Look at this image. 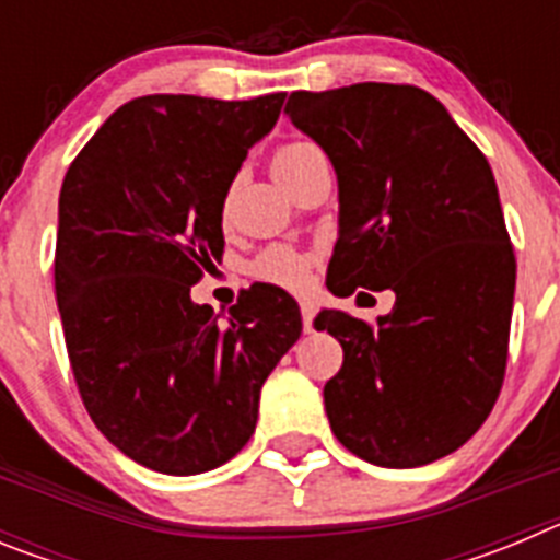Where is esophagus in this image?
Returning <instances> with one entry per match:
<instances>
[{
	"label": "esophagus",
	"instance_id": "esophagus-1",
	"mask_svg": "<svg viewBox=\"0 0 560 560\" xmlns=\"http://www.w3.org/2000/svg\"><path fill=\"white\" fill-rule=\"evenodd\" d=\"M300 314H303V328H305V334H311V330H314V316H316L314 303H308V300H303V303H300Z\"/></svg>",
	"mask_w": 560,
	"mask_h": 560
}]
</instances>
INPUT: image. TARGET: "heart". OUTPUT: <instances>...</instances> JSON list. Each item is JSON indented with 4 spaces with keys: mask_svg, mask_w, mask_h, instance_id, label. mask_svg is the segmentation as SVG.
Here are the masks:
<instances>
[{
    "mask_svg": "<svg viewBox=\"0 0 560 560\" xmlns=\"http://www.w3.org/2000/svg\"><path fill=\"white\" fill-rule=\"evenodd\" d=\"M311 142H283V145L277 148L275 156H271V171L275 176L285 171V167L294 165L303 153L311 151ZM311 266H314V257L303 249H294V246L285 244H275L266 246L260 255L252 260V275L257 280H264V283L280 285V289H303L308 283Z\"/></svg>",
    "mask_w": 560,
    "mask_h": 560,
    "instance_id": "heart-1",
    "label": "heart"
}]
</instances>
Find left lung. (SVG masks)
Wrapping results in <instances>:
<instances>
[{
    "instance_id": "1",
    "label": "left lung",
    "mask_w": 560,
    "mask_h": 560,
    "mask_svg": "<svg viewBox=\"0 0 560 560\" xmlns=\"http://www.w3.org/2000/svg\"><path fill=\"white\" fill-rule=\"evenodd\" d=\"M285 114L339 179L328 289H393L387 316L319 311L345 350L325 384L341 446L384 468L457 452L499 398L516 257L493 171L443 103L409 83L291 92Z\"/></svg>"
}]
</instances>
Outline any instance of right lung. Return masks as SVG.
Here are the masks:
<instances>
[{
	"instance_id": "1",
	"label": "right lung",
	"mask_w": 560,
	"mask_h": 560,
	"mask_svg": "<svg viewBox=\"0 0 560 560\" xmlns=\"http://www.w3.org/2000/svg\"><path fill=\"white\" fill-rule=\"evenodd\" d=\"M283 101L137 97L63 176L56 300L69 364L95 427L151 471L187 477L235 457L303 330L277 285L244 291L226 323L190 300L224 252L226 190Z\"/></svg>"
}]
</instances>
